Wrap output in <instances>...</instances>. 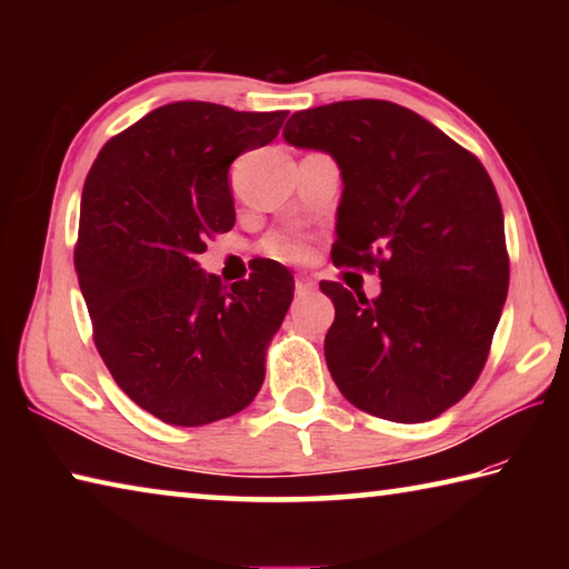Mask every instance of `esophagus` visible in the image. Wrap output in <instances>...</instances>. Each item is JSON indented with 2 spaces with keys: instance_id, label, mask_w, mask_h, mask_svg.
<instances>
[{
  "instance_id": "obj_1",
  "label": "esophagus",
  "mask_w": 569,
  "mask_h": 569,
  "mask_svg": "<svg viewBox=\"0 0 569 569\" xmlns=\"http://www.w3.org/2000/svg\"><path fill=\"white\" fill-rule=\"evenodd\" d=\"M316 288V283L308 276H298L296 278V296H308Z\"/></svg>"
}]
</instances>
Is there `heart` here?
Returning <instances> with one entry per match:
<instances>
[{
    "mask_svg": "<svg viewBox=\"0 0 569 569\" xmlns=\"http://www.w3.org/2000/svg\"><path fill=\"white\" fill-rule=\"evenodd\" d=\"M266 253L281 261H303L306 246L296 236H273L266 240Z\"/></svg>",
    "mask_w": 569,
    "mask_h": 569,
    "instance_id": "heart-1",
    "label": "heart"
}]
</instances>
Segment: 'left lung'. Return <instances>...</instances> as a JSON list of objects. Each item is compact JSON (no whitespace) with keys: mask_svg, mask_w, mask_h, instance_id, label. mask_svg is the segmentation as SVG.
Here are the masks:
<instances>
[{"mask_svg":"<svg viewBox=\"0 0 569 569\" xmlns=\"http://www.w3.org/2000/svg\"><path fill=\"white\" fill-rule=\"evenodd\" d=\"M283 140L331 156L343 192L333 263L379 268L366 298L321 281L336 387L373 417L417 423L475 387L509 286L505 216L481 162L437 124L383 100L293 112Z\"/></svg>","mask_w":569,"mask_h":569,"instance_id":"left-lung-1","label":"left lung"}]
</instances>
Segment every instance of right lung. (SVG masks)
Returning a JSON list of instances; mask_svg holds the SVG:
<instances>
[{
  "mask_svg": "<svg viewBox=\"0 0 569 569\" xmlns=\"http://www.w3.org/2000/svg\"><path fill=\"white\" fill-rule=\"evenodd\" d=\"M288 112L172 102L100 150L84 180L74 268L94 346L140 409L172 427L243 411L293 301V276L268 261L223 286L198 256L236 226L228 170L271 142Z\"/></svg>",
  "mask_w": 569,
  "mask_h": 569,
  "instance_id": "obj_1",
  "label": "right lung"
}]
</instances>
